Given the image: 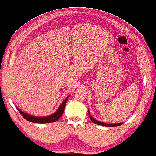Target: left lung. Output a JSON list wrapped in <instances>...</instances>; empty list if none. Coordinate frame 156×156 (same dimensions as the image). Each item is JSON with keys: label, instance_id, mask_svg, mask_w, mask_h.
<instances>
[{"label": "left lung", "instance_id": "left-lung-1", "mask_svg": "<svg viewBox=\"0 0 156 156\" xmlns=\"http://www.w3.org/2000/svg\"><path fill=\"white\" fill-rule=\"evenodd\" d=\"M89 117L90 119V120H91L92 122H93L95 124H98V125H101V126H106V127H116V126H121L122 123H116V124H108V123H103V122H101V121H97L93 119L90 115L89 114Z\"/></svg>", "mask_w": 156, "mask_h": 156}]
</instances>
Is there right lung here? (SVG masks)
<instances>
[{"mask_svg":"<svg viewBox=\"0 0 156 156\" xmlns=\"http://www.w3.org/2000/svg\"><path fill=\"white\" fill-rule=\"evenodd\" d=\"M68 98L69 97H67L66 100L63 101V102L61 104V105L58 108V109L56 110L54 114L51 115L50 116H48V117H35V116L29 115L27 114V113H24V112H22L21 110H20L18 108H17V109H18L21 115L25 119H27L29 121H30V122L36 123H48L55 122V121L59 119L62 116V115H63V113L64 112L65 106H66V104Z\"/></svg>","mask_w":156,"mask_h":156,"instance_id":"obj_1","label":"right lung"}]
</instances>
